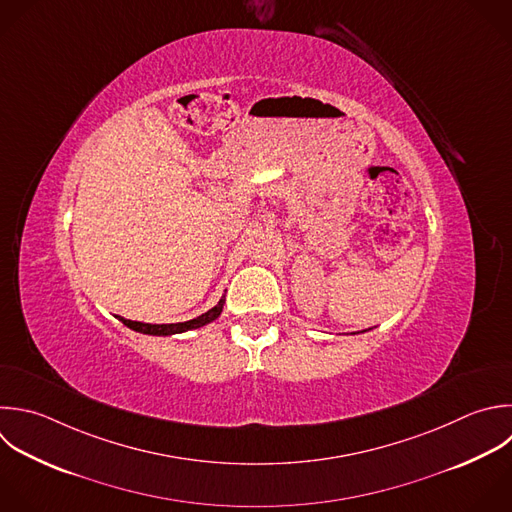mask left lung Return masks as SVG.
I'll return each instance as SVG.
<instances>
[{
  "instance_id": "left-lung-1",
  "label": "left lung",
  "mask_w": 512,
  "mask_h": 512,
  "mask_svg": "<svg viewBox=\"0 0 512 512\" xmlns=\"http://www.w3.org/2000/svg\"><path fill=\"white\" fill-rule=\"evenodd\" d=\"M362 332H366V330H362ZM354 334H358V332H354Z\"/></svg>"
}]
</instances>
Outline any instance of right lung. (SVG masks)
Masks as SVG:
<instances>
[{
    "mask_svg": "<svg viewBox=\"0 0 512 512\" xmlns=\"http://www.w3.org/2000/svg\"><path fill=\"white\" fill-rule=\"evenodd\" d=\"M224 302H226V294L218 300V304L214 308H210L208 312L192 318V320H186V322H176V324H146V322H136V320H128L124 316H116L122 324H126L130 330H136V332H142V334H152V336H174V334H182V332H188V330H196V328H202L210 322H214L220 314H222V308H224Z\"/></svg>",
    "mask_w": 512,
    "mask_h": 512,
    "instance_id": "right-lung-1",
    "label": "right lung"
}]
</instances>
